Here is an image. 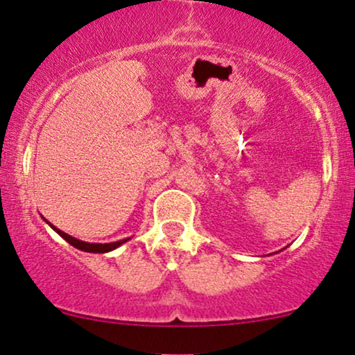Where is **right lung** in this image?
<instances>
[{
  "label": "right lung",
  "instance_id": "add662e5",
  "mask_svg": "<svg viewBox=\"0 0 355 355\" xmlns=\"http://www.w3.org/2000/svg\"><path fill=\"white\" fill-rule=\"evenodd\" d=\"M43 220H45V218H43ZM46 225L50 226L53 231H56L58 234L62 237V239L69 242L72 247H76V249L84 250V252H92V254H106V252H111V250L118 249L119 245H123L124 242H128L130 239V237H125V239H121V241H116V242H108V244H96V242H85V241L76 239V237H72L69 234H66V232H62L60 227H56L55 225H51L50 221H46Z\"/></svg>",
  "mask_w": 355,
  "mask_h": 355
}]
</instances>
